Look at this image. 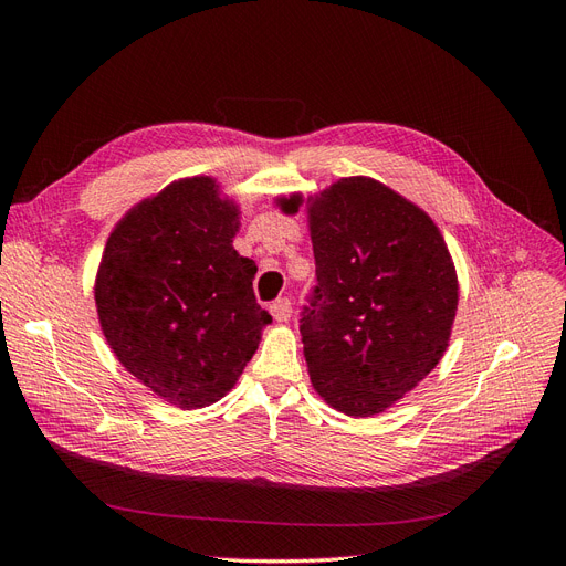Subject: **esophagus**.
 Instances as JSON below:
<instances>
[{"mask_svg":"<svg viewBox=\"0 0 566 566\" xmlns=\"http://www.w3.org/2000/svg\"><path fill=\"white\" fill-rule=\"evenodd\" d=\"M269 312L279 323H285L290 316H293V304H290L287 297H281V300H276V302L269 306Z\"/></svg>","mask_w":566,"mask_h":566,"instance_id":"esophagus-1","label":"esophagus"}]
</instances>
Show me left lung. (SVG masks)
<instances>
[{"label":"left lung","mask_w":566,"mask_h":566,"mask_svg":"<svg viewBox=\"0 0 566 566\" xmlns=\"http://www.w3.org/2000/svg\"><path fill=\"white\" fill-rule=\"evenodd\" d=\"M283 212L300 196L281 198ZM316 285L300 333L312 385L339 413H382L432 373L449 347L458 276L443 235L418 205L368 177L312 202Z\"/></svg>","instance_id":"left-lung-1"}]
</instances>
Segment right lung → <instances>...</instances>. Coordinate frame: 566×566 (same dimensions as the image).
<instances>
[{
    "label": "right lung",
    "mask_w": 566,
    "mask_h": 566,
    "mask_svg": "<svg viewBox=\"0 0 566 566\" xmlns=\"http://www.w3.org/2000/svg\"><path fill=\"white\" fill-rule=\"evenodd\" d=\"M238 214L214 179H179L117 221L98 264L96 312L117 361L184 410L231 391L271 323L254 262L233 250Z\"/></svg>",
    "instance_id": "add662e5"
}]
</instances>
